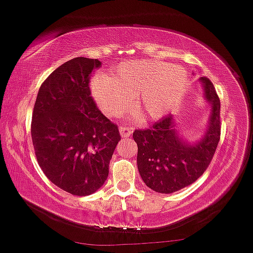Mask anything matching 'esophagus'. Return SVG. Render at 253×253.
<instances>
[{"mask_svg":"<svg viewBox=\"0 0 253 253\" xmlns=\"http://www.w3.org/2000/svg\"><path fill=\"white\" fill-rule=\"evenodd\" d=\"M119 134H121L122 137H129L131 135V129L129 126H121L119 127Z\"/></svg>","mask_w":253,"mask_h":253,"instance_id":"esophagus-1","label":"esophagus"}]
</instances>
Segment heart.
<instances>
[{
  "label": "heart",
  "mask_w": 253,
  "mask_h": 253,
  "mask_svg": "<svg viewBox=\"0 0 253 253\" xmlns=\"http://www.w3.org/2000/svg\"><path fill=\"white\" fill-rule=\"evenodd\" d=\"M188 81L180 65L131 60L119 64L107 77L95 78L91 93L106 116L122 115L132 99V108L141 118L159 119L178 105Z\"/></svg>",
  "instance_id": "obj_1"
}]
</instances>
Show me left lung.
Masks as SVG:
<instances>
[{"label": "left lung", "mask_w": 253, "mask_h": 253, "mask_svg": "<svg viewBox=\"0 0 253 253\" xmlns=\"http://www.w3.org/2000/svg\"><path fill=\"white\" fill-rule=\"evenodd\" d=\"M204 99L210 105V116L204 135L188 142L176 129L173 116H167L149 129L135 130L137 169L146 186L154 192L170 194L195 182L212 160L221 135V104L212 83L199 80Z\"/></svg>", "instance_id": "1"}]
</instances>
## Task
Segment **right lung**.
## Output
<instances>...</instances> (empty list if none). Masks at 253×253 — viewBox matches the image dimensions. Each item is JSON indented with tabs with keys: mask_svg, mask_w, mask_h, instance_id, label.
<instances>
[{
	"mask_svg": "<svg viewBox=\"0 0 253 253\" xmlns=\"http://www.w3.org/2000/svg\"><path fill=\"white\" fill-rule=\"evenodd\" d=\"M101 61L75 58L41 85L32 113L31 137L44 175L62 191L89 195L105 183L121 140L118 127L100 112L89 80Z\"/></svg>",
	"mask_w": 253,
	"mask_h": 253,
	"instance_id": "right-lung-1",
	"label": "right lung"
}]
</instances>
